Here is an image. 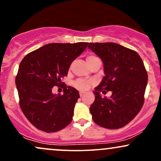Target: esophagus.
<instances>
[{
  "mask_svg": "<svg viewBox=\"0 0 161 161\" xmlns=\"http://www.w3.org/2000/svg\"><path fill=\"white\" fill-rule=\"evenodd\" d=\"M85 92H79V95H80V97H82V96L84 95Z\"/></svg>",
  "mask_w": 161,
  "mask_h": 161,
  "instance_id": "1",
  "label": "esophagus"
}]
</instances>
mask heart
Listing matches in <instances>:
<instances>
[{
    "instance_id": "heart-1",
    "label": "heart",
    "mask_w": 161,
    "mask_h": 161,
    "mask_svg": "<svg viewBox=\"0 0 161 161\" xmlns=\"http://www.w3.org/2000/svg\"><path fill=\"white\" fill-rule=\"evenodd\" d=\"M97 57L93 55H89V56L87 57L86 60L88 62V65L91 64L92 62H93L95 59H97ZM92 82L90 80H86V79H76L74 82H73V86L75 88H76L77 89L82 90V91H86V90L89 89L90 87L92 86Z\"/></svg>"
}]
</instances>
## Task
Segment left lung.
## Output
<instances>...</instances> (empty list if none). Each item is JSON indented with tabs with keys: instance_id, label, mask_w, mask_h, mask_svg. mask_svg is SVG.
I'll return each instance as SVG.
<instances>
[{
	"instance_id": "obj_1",
	"label": "left lung",
	"mask_w": 161,
	"mask_h": 161,
	"mask_svg": "<svg viewBox=\"0 0 161 161\" xmlns=\"http://www.w3.org/2000/svg\"><path fill=\"white\" fill-rule=\"evenodd\" d=\"M88 47L102 60L105 76L95 88L90 113L96 124L119 129L136 117L143 106L147 73L137 52L112 42L89 43ZM110 91L102 98L99 92Z\"/></svg>"
}]
</instances>
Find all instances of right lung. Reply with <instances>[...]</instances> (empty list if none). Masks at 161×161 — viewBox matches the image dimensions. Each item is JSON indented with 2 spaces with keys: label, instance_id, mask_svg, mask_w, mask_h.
Here are the masks:
<instances>
[{
  "label": "right lung",
  "instance_id": "add662e5",
  "mask_svg": "<svg viewBox=\"0 0 161 161\" xmlns=\"http://www.w3.org/2000/svg\"><path fill=\"white\" fill-rule=\"evenodd\" d=\"M88 44H48L28 53L20 63L16 76L19 106L37 129L55 132L71 123L79 92L64 84V95H53L52 88L61 85L60 79L67 75L72 62Z\"/></svg>",
  "mask_w": 161,
  "mask_h": 161
}]
</instances>
